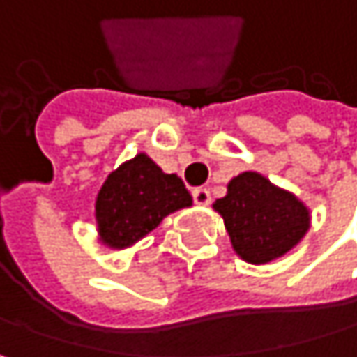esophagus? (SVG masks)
Here are the masks:
<instances>
[{"mask_svg":"<svg viewBox=\"0 0 357 357\" xmlns=\"http://www.w3.org/2000/svg\"><path fill=\"white\" fill-rule=\"evenodd\" d=\"M191 195H193V202L199 204V206L210 204V191H208L206 187H195V189L191 191Z\"/></svg>","mask_w":357,"mask_h":357,"instance_id":"34e87169","label":"esophagus"}]
</instances>
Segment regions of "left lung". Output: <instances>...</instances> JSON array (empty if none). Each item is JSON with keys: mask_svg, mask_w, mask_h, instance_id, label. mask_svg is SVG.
<instances>
[{"mask_svg": "<svg viewBox=\"0 0 357 357\" xmlns=\"http://www.w3.org/2000/svg\"><path fill=\"white\" fill-rule=\"evenodd\" d=\"M236 252L255 265L286 255L309 229V210L259 172L231 178L227 195L214 202Z\"/></svg>", "mask_w": 357, "mask_h": 357, "instance_id": "1", "label": "left lung"}]
</instances>
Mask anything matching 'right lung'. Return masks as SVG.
Listing matches in <instances>:
<instances>
[{
  "instance_id": "1",
  "label": "right lung",
  "mask_w": 357,
  "mask_h": 357,
  "mask_svg": "<svg viewBox=\"0 0 357 357\" xmlns=\"http://www.w3.org/2000/svg\"><path fill=\"white\" fill-rule=\"evenodd\" d=\"M191 206V195L176 174H166L145 153L111 172L96 197L100 238L115 248L151 234L164 216Z\"/></svg>"
}]
</instances>
